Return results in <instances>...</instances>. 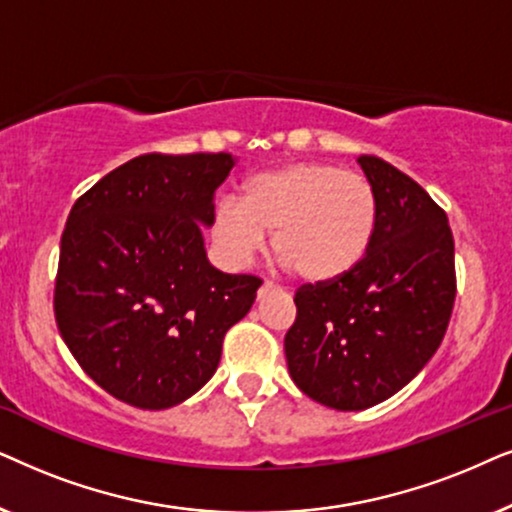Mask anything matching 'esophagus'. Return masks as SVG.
I'll return each mask as SVG.
<instances>
[{"mask_svg": "<svg viewBox=\"0 0 512 512\" xmlns=\"http://www.w3.org/2000/svg\"><path fill=\"white\" fill-rule=\"evenodd\" d=\"M271 288H274V283H271V281H264V285H262V290H271Z\"/></svg>", "mask_w": 512, "mask_h": 512, "instance_id": "esophagus-1", "label": "esophagus"}]
</instances>
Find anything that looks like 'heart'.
I'll use <instances>...</instances> for the list:
<instances>
[{
  "label": "heart",
  "instance_id": "obj_1",
  "mask_svg": "<svg viewBox=\"0 0 512 512\" xmlns=\"http://www.w3.org/2000/svg\"><path fill=\"white\" fill-rule=\"evenodd\" d=\"M370 180L323 161H297L250 177L241 201L217 203L210 234L231 269H245L264 248L302 281L330 283L351 274L377 231Z\"/></svg>",
  "mask_w": 512,
  "mask_h": 512
}]
</instances>
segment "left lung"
I'll return each mask as SVG.
<instances>
[{"instance_id":"8db88e82","label":"left lung","mask_w":512,"mask_h":512,"mask_svg":"<svg viewBox=\"0 0 512 512\" xmlns=\"http://www.w3.org/2000/svg\"><path fill=\"white\" fill-rule=\"evenodd\" d=\"M377 194L365 260L337 281L302 285L285 358L299 391L358 412L410 384L445 337L456 297L454 238L424 187L379 156H360Z\"/></svg>"}]
</instances>
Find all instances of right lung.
<instances>
[{"label":"right lung","mask_w":512,"mask_h":512,"mask_svg":"<svg viewBox=\"0 0 512 512\" xmlns=\"http://www.w3.org/2000/svg\"><path fill=\"white\" fill-rule=\"evenodd\" d=\"M231 154H142L79 196L60 238L53 311L88 377L140 410L180 405L213 377L222 339L262 281L206 257Z\"/></svg>","instance_id":"right-lung-1"}]
</instances>
